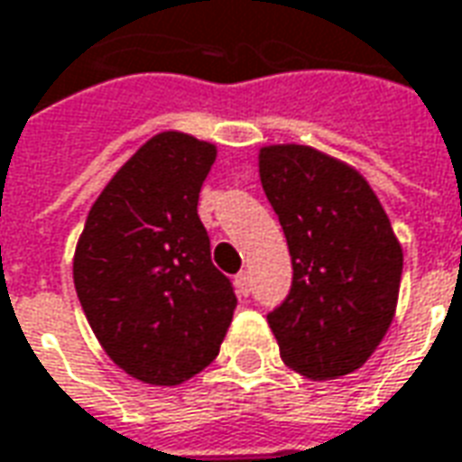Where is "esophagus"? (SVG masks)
Here are the masks:
<instances>
[{
    "label": "esophagus",
    "instance_id": "34e87169",
    "mask_svg": "<svg viewBox=\"0 0 462 462\" xmlns=\"http://www.w3.org/2000/svg\"><path fill=\"white\" fill-rule=\"evenodd\" d=\"M234 284H236L238 294H249V286H251L249 272H246V269H244V272H238L236 279H234Z\"/></svg>",
    "mask_w": 462,
    "mask_h": 462
}]
</instances>
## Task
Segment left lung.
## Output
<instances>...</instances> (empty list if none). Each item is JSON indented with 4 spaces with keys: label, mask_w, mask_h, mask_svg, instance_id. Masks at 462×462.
Wrapping results in <instances>:
<instances>
[{
    "label": "left lung",
    "mask_w": 462,
    "mask_h": 462,
    "mask_svg": "<svg viewBox=\"0 0 462 462\" xmlns=\"http://www.w3.org/2000/svg\"><path fill=\"white\" fill-rule=\"evenodd\" d=\"M259 176L294 269L266 317L282 359L310 380L359 370L395 319L402 276L383 203L359 171L311 145H263Z\"/></svg>",
    "instance_id": "left-lung-1"
}]
</instances>
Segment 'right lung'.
<instances>
[{"mask_svg": "<svg viewBox=\"0 0 462 462\" xmlns=\"http://www.w3.org/2000/svg\"><path fill=\"white\" fill-rule=\"evenodd\" d=\"M216 145L152 135L92 203L72 279L97 342L145 384H180L208 367L234 319V286L211 262L199 193Z\"/></svg>", "mask_w": 462, "mask_h": 462, "instance_id": "obj_1", "label": "right lung"}]
</instances>
